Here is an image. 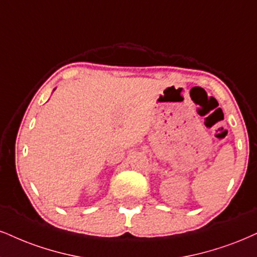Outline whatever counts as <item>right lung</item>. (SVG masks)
Returning a JSON list of instances; mask_svg holds the SVG:
<instances>
[{
  "mask_svg": "<svg viewBox=\"0 0 257 257\" xmlns=\"http://www.w3.org/2000/svg\"><path fill=\"white\" fill-rule=\"evenodd\" d=\"M53 90H55V89H53Z\"/></svg>",
  "mask_w": 257,
  "mask_h": 257,
  "instance_id": "right-lung-1",
  "label": "right lung"
}]
</instances>
